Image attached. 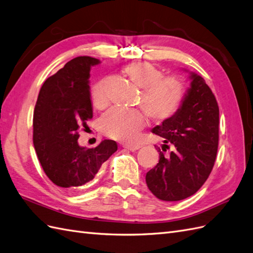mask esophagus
<instances>
[{
  "label": "esophagus",
  "mask_w": 253,
  "mask_h": 253,
  "mask_svg": "<svg viewBox=\"0 0 253 253\" xmlns=\"http://www.w3.org/2000/svg\"><path fill=\"white\" fill-rule=\"evenodd\" d=\"M124 147L126 148V150L130 151V152H135V151H138L141 148L140 145H125Z\"/></svg>",
  "instance_id": "34e87169"
}]
</instances>
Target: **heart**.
Wrapping results in <instances>:
<instances>
[{"label": "heart", "instance_id": "obj_1", "mask_svg": "<svg viewBox=\"0 0 253 253\" xmlns=\"http://www.w3.org/2000/svg\"><path fill=\"white\" fill-rule=\"evenodd\" d=\"M123 73L134 86L140 88V105L150 119L161 124L177 114L185 99L184 83L175 77H164V73L147 62L131 63L123 68ZM90 100L96 109L107 106L108 97L105 80L96 81L90 87ZM138 110L113 108L103 114L99 128L107 137L134 142L147 124V116Z\"/></svg>", "mask_w": 253, "mask_h": 253}]
</instances>
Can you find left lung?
Returning <instances> with one entry per match:
<instances>
[{
    "mask_svg": "<svg viewBox=\"0 0 253 253\" xmlns=\"http://www.w3.org/2000/svg\"><path fill=\"white\" fill-rule=\"evenodd\" d=\"M190 88L173 119L153 128L164 138L159 163L146 173L148 189L163 201H180L196 193L209 178L219 141V107L202 77L190 73Z\"/></svg>",
    "mask_w": 253,
    "mask_h": 253,
    "instance_id": "left-lung-1",
    "label": "left lung"
}]
</instances>
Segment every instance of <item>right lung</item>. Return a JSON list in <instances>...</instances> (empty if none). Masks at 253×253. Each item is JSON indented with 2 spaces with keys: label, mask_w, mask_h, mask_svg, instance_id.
Returning a JSON list of instances; mask_svg holds the SVG:
<instances>
[{
  "label": "right lung",
  "mask_w": 253,
  "mask_h": 253,
  "mask_svg": "<svg viewBox=\"0 0 253 253\" xmlns=\"http://www.w3.org/2000/svg\"><path fill=\"white\" fill-rule=\"evenodd\" d=\"M78 56L44 81L34 109L33 143L46 175L64 190L77 191L92 180L101 165L118 151L112 140L94 148L78 144L79 129L93 118L88 78L99 64Z\"/></svg>",
  "instance_id": "obj_1"
}]
</instances>
